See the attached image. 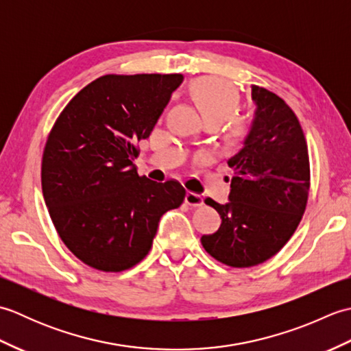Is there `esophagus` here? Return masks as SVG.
<instances>
[{"mask_svg": "<svg viewBox=\"0 0 351 351\" xmlns=\"http://www.w3.org/2000/svg\"><path fill=\"white\" fill-rule=\"evenodd\" d=\"M185 204L190 205V206H202L204 199H202V196L196 195V193L189 191L187 195H185Z\"/></svg>", "mask_w": 351, "mask_h": 351, "instance_id": "obj_1", "label": "esophagus"}]
</instances>
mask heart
Masks as SVG:
<instances>
[{"instance_id": "1", "label": "heart", "mask_w": 351, "mask_h": 351, "mask_svg": "<svg viewBox=\"0 0 351 351\" xmlns=\"http://www.w3.org/2000/svg\"><path fill=\"white\" fill-rule=\"evenodd\" d=\"M190 93L206 123L217 125L226 121L223 138L228 145L240 143L247 136L252 122L247 117L235 114L240 107V93L232 83L217 77L197 78L191 83Z\"/></svg>"}]
</instances>
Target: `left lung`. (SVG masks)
<instances>
[{"label": "left lung", "mask_w": 351, "mask_h": 351, "mask_svg": "<svg viewBox=\"0 0 351 351\" xmlns=\"http://www.w3.org/2000/svg\"><path fill=\"white\" fill-rule=\"evenodd\" d=\"M252 101L250 131L228 160L234 169L229 202L205 199L221 225L200 238L213 258L237 268L263 264L287 244L306 208L311 181L306 138L294 111L259 86H252Z\"/></svg>", "instance_id": "obj_1"}]
</instances>
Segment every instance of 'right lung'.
<instances>
[{
    "instance_id": "1",
    "label": "right lung",
    "mask_w": 351,
    "mask_h": 351,
    "mask_svg": "<svg viewBox=\"0 0 351 351\" xmlns=\"http://www.w3.org/2000/svg\"><path fill=\"white\" fill-rule=\"evenodd\" d=\"M181 73L104 75L80 90L45 145L42 191L58 235L73 255L101 271L138 264L161 215L181 206L178 181L138 176L137 141L154 126Z\"/></svg>"
}]
</instances>
